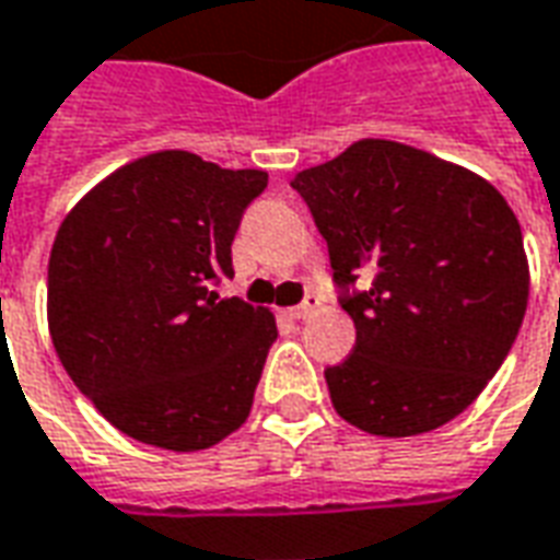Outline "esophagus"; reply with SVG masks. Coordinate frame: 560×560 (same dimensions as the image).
I'll return each instance as SVG.
<instances>
[{
	"label": "esophagus",
	"instance_id": "1",
	"mask_svg": "<svg viewBox=\"0 0 560 560\" xmlns=\"http://www.w3.org/2000/svg\"><path fill=\"white\" fill-rule=\"evenodd\" d=\"M318 306H320V300L318 296H315V293H308L306 300H303V303H300V306H293V308H288V315H291V318H308V315H315V312H318Z\"/></svg>",
	"mask_w": 560,
	"mask_h": 560
}]
</instances>
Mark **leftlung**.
Returning <instances> with one entry per match:
<instances>
[{"instance_id": "obj_1", "label": "left lung", "mask_w": 560, "mask_h": 560, "mask_svg": "<svg viewBox=\"0 0 560 560\" xmlns=\"http://www.w3.org/2000/svg\"><path fill=\"white\" fill-rule=\"evenodd\" d=\"M291 187L358 330L324 370L339 418L373 436L443 428L482 394L525 318L530 272L510 202L482 175L390 139L348 144Z\"/></svg>"}]
</instances>
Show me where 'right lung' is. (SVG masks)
Masks as SVG:
<instances>
[{
  "label": "right lung",
  "mask_w": 560,
  "mask_h": 560,
  "mask_svg": "<svg viewBox=\"0 0 560 560\" xmlns=\"http://www.w3.org/2000/svg\"><path fill=\"white\" fill-rule=\"evenodd\" d=\"M264 170L154 151L105 175L62 218L48 330L78 390L132 440L212 448L252 412L276 318L214 281L233 276L242 212Z\"/></svg>",
  "instance_id": "1"
}]
</instances>
